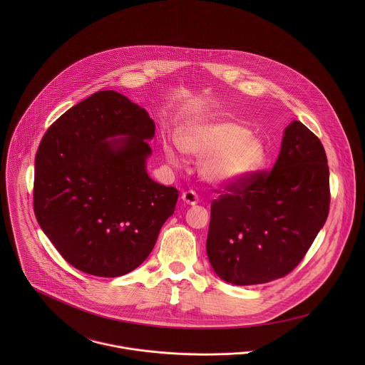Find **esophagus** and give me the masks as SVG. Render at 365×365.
<instances>
[{
  "instance_id": "obj_1",
  "label": "esophagus",
  "mask_w": 365,
  "mask_h": 365,
  "mask_svg": "<svg viewBox=\"0 0 365 365\" xmlns=\"http://www.w3.org/2000/svg\"><path fill=\"white\" fill-rule=\"evenodd\" d=\"M181 198L187 205H197L198 204V195H197L195 191H185V192H182Z\"/></svg>"
}]
</instances>
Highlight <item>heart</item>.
<instances>
[{
  "instance_id": "b5f03b06",
  "label": "heart",
  "mask_w": 365,
  "mask_h": 365,
  "mask_svg": "<svg viewBox=\"0 0 365 365\" xmlns=\"http://www.w3.org/2000/svg\"><path fill=\"white\" fill-rule=\"evenodd\" d=\"M180 149L191 156L204 158L201 173L215 184H232L252 175L265 158L260 139L242 125L227 120L197 123L185 128L178 136ZM167 160L178 165L180 157L173 143H164Z\"/></svg>"
}]
</instances>
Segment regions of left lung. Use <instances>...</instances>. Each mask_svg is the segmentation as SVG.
<instances>
[{
  "label": "left lung",
  "mask_w": 365,
  "mask_h": 365,
  "mask_svg": "<svg viewBox=\"0 0 365 365\" xmlns=\"http://www.w3.org/2000/svg\"><path fill=\"white\" fill-rule=\"evenodd\" d=\"M225 191L210 207L207 253L213 271L235 285L285 277L305 257L329 215L323 145L292 120L272 170L256 171Z\"/></svg>",
  "instance_id": "8db88e82"
}]
</instances>
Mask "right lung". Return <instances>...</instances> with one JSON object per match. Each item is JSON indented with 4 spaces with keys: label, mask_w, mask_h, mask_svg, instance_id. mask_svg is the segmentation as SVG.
Masks as SVG:
<instances>
[{
    "label": "right lung",
    "mask_w": 365,
    "mask_h": 365,
    "mask_svg": "<svg viewBox=\"0 0 365 365\" xmlns=\"http://www.w3.org/2000/svg\"><path fill=\"white\" fill-rule=\"evenodd\" d=\"M156 125L125 96L98 91L66 110L35 157L34 210L61 257L97 277L148 259L178 191L146 171ZM122 138L108 141L109 137Z\"/></svg>",
    "instance_id": "right-lung-1"
}]
</instances>
